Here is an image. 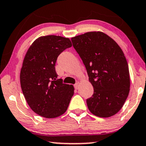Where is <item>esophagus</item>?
I'll list each match as a JSON object with an SVG mask.
<instances>
[{"label": "esophagus", "mask_w": 146, "mask_h": 146, "mask_svg": "<svg viewBox=\"0 0 146 146\" xmlns=\"http://www.w3.org/2000/svg\"><path fill=\"white\" fill-rule=\"evenodd\" d=\"M79 84L78 83H76V84H74V88H75V89L76 90H78V89H79Z\"/></svg>", "instance_id": "1"}]
</instances>
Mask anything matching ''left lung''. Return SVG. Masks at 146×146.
I'll use <instances>...</instances> for the list:
<instances>
[{"label":"left lung","instance_id":"obj_1","mask_svg":"<svg viewBox=\"0 0 146 146\" xmlns=\"http://www.w3.org/2000/svg\"><path fill=\"white\" fill-rule=\"evenodd\" d=\"M83 61L94 94L86 100L91 113L109 117L123 106L130 91L128 65L119 45L100 31H92L71 39Z\"/></svg>","mask_w":146,"mask_h":146}]
</instances>
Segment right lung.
<instances>
[{
  "label": "right lung",
  "instance_id": "1",
  "mask_svg": "<svg viewBox=\"0 0 146 146\" xmlns=\"http://www.w3.org/2000/svg\"><path fill=\"white\" fill-rule=\"evenodd\" d=\"M72 47L68 38L47 35L37 39L27 50L20 72L23 94L30 108L47 119L66 111L74 95V86L57 79L56 61Z\"/></svg>",
  "mask_w": 146,
  "mask_h": 146
}]
</instances>
